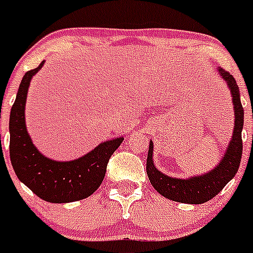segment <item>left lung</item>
<instances>
[{"label":"left lung","instance_id":"8db88e82","mask_svg":"<svg viewBox=\"0 0 253 253\" xmlns=\"http://www.w3.org/2000/svg\"><path fill=\"white\" fill-rule=\"evenodd\" d=\"M220 77L227 84L231 91L232 104L234 110V125L232 138L228 143L227 149L214 169L198 176L187 178L172 177L161 172L153 162V142L149 140L148 157H147V175L152 186L157 193L169 199L172 202L185 203V204H203L209 202L216 194L222 191L223 187L236 176L242 158V129H243V111L241 104L240 88L231 73L224 69L218 68Z\"/></svg>","mask_w":253,"mask_h":253}]
</instances>
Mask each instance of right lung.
<instances>
[{"label": "right lung", "mask_w": 253, "mask_h": 253, "mask_svg": "<svg viewBox=\"0 0 253 253\" xmlns=\"http://www.w3.org/2000/svg\"><path fill=\"white\" fill-rule=\"evenodd\" d=\"M44 63L45 60L22 77L11 109V165L17 178L40 199L55 204L78 202L99 189L105 177L107 162L124 138H113L100 143L92 151L72 161H55L40 153L26 129L25 105L31 80Z\"/></svg>", "instance_id": "add662e5"}]
</instances>
